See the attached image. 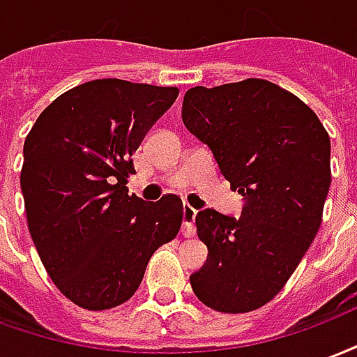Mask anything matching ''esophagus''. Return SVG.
<instances>
[{
    "mask_svg": "<svg viewBox=\"0 0 357 357\" xmlns=\"http://www.w3.org/2000/svg\"><path fill=\"white\" fill-rule=\"evenodd\" d=\"M195 219H197V210L189 204L183 206V227H181V234L185 238H191V236H195V232H197Z\"/></svg>",
    "mask_w": 357,
    "mask_h": 357,
    "instance_id": "obj_1",
    "label": "esophagus"
}]
</instances>
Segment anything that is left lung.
I'll return each instance as SVG.
<instances>
[{
  "label": "left lung",
  "instance_id": "1",
  "mask_svg": "<svg viewBox=\"0 0 357 357\" xmlns=\"http://www.w3.org/2000/svg\"><path fill=\"white\" fill-rule=\"evenodd\" d=\"M181 119L245 199L238 219L197 215L208 259L191 276L192 291L218 312L257 310L282 291L321 225L329 134L303 100L265 79L192 86Z\"/></svg>",
  "mask_w": 357,
  "mask_h": 357
}]
</instances>
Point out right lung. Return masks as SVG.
<instances>
[{
	"label": "right lung",
	"mask_w": 357,
	"mask_h": 357,
	"mask_svg": "<svg viewBox=\"0 0 357 357\" xmlns=\"http://www.w3.org/2000/svg\"><path fill=\"white\" fill-rule=\"evenodd\" d=\"M179 94L176 86L96 79L47 105L24 142L20 187L31 240L60 293L86 310L123 305L145 266L178 236L176 195H128L132 153Z\"/></svg>",
	"instance_id": "add662e5"
}]
</instances>
